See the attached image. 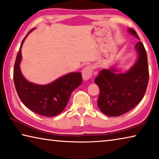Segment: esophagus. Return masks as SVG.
<instances>
[{
  "instance_id": "1",
  "label": "esophagus",
  "mask_w": 159,
  "mask_h": 159,
  "mask_svg": "<svg viewBox=\"0 0 159 159\" xmlns=\"http://www.w3.org/2000/svg\"><path fill=\"white\" fill-rule=\"evenodd\" d=\"M93 75V69L90 66H87L83 70L82 76L84 80H89L91 79Z\"/></svg>"
}]
</instances>
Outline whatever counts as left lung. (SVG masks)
Instances as JSON below:
<instances>
[{
    "label": "left lung",
    "mask_w": 159,
    "mask_h": 159,
    "mask_svg": "<svg viewBox=\"0 0 159 159\" xmlns=\"http://www.w3.org/2000/svg\"><path fill=\"white\" fill-rule=\"evenodd\" d=\"M131 34L140 39L134 29H128ZM138 53L137 62L125 73H117L114 67L102 69L95 78L100 89L98 106L102 113L110 117L125 114L139 104L144 95L148 83L147 54L143 44L135 45Z\"/></svg>",
    "instance_id": "1"
}]
</instances>
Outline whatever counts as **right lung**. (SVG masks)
I'll return each mask as SVG.
<instances>
[{
    "label": "right lung",
    "mask_w": 159,
    "mask_h": 159,
    "mask_svg": "<svg viewBox=\"0 0 159 159\" xmlns=\"http://www.w3.org/2000/svg\"><path fill=\"white\" fill-rule=\"evenodd\" d=\"M34 29L30 30L22 40L17 54L14 65V84L20 99L27 108L39 115L53 117L65 109L71 93L81 84L82 76L80 72L70 73L47 85H38L27 81L20 68L22 59L21 48L27 35Z\"/></svg>",
    "instance_id": "right-lung-1"
}]
</instances>
